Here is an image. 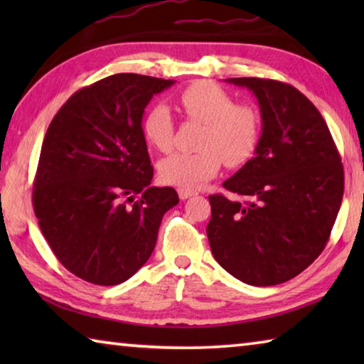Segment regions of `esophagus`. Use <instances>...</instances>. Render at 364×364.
I'll list each match as a JSON object with an SVG mask.
<instances>
[{
	"mask_svg": "<svg viewBox=\"0 0 364 364\" xmlns=\"http://www.w3.org/2000/svg\"><path fill=\"white\" fill-rule=\"evenodd\" d=\"M178 196H180V199H188V197H191V196H194V193L193 191H186V189H178Z\"/></svg>",
	"mask_w": 364,
	"mask_h": 364,
	"instance_id": "34e87169",
	"label": "esophagus"
}]
</instances>
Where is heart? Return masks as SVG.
Masks as SVG:
<instances>
[{
    "instance_id": "1",
    "label": "heart",
    "mask_w": 364,
    "mask_h": 364,
    "mask_svg": "<svg viewBox=\"0 0 364 364\" xmlns=\"http://www.w3.org/2000/svg\"><path fill=\"white\" fill-rule=\"evenodd\" d=\"M176 101L191 120L204 123L197 152H175L159 164L160 180L186 191L199 189L218 173L221 164L239 167L254 156L260 141L262 123L257 110L247 104H234L221 86L197 82L184 88ZM147 144L160 152L173 146V117L165 104H156L143 119Z\"/></svg>"
}]
</instances>
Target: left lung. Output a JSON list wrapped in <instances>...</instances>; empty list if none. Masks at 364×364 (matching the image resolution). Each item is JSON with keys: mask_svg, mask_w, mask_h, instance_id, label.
<instances>
[{"mask_svg": "<svg viewBox=\"0 0 364 364\" xmlns=\"http://www.w3.org/2000/svg\"><path fill=\"white\" fill-rule=\"evenodd\" d=\"M255 95L262 136L255 156L208 196L207 237L221 267L245 284L295 278L329 241L343 196V167L323 115L294 86L226 78Z\"/></svg>", "mask_w": 364, "mask_h": 364, "instance_id": "1", "label": "left lung"}]
</instances>
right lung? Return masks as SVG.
Here are the masks:
<instances>
[{
  "label": "right lung",
  "instance_id": "obj_1",
  "mask_svg": "<svg viewBox=\"0 0 364 364\" xmlns=\"http://www.w3.org/2000/svg\"><path fill=\"white\" fill-rule=\"evenodd\" d=\"M173 80L117 73L73 93L45 134L33 210L64 267L97 286L130 279L149 260L159 226L178 204L151 186L143 114Z\"/></svg>",
  "mask_w": 364,
  "mask_h": 364
}]
</instances>
